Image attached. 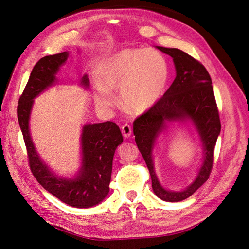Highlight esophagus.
Instances as JSON below:
<instances>
[{
  "mask_svg": "<svg viewBox=\"0 0 249 249\" xmlns=\"http://www.w3.org/2000/svg\"><path fill=\"white\" fill-rule=\"evenodd\" d=\"M122 133H123L124 138H130L131 135H132V127H131V125L126 124H124L122 126Z\"/></svg>",
  "mask_w": 249,
  "mask_h": 249,
  "instance_id": "1",
  "label": "esophagus"
}]
</instances>
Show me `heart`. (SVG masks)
I'll list each match as a JSON object with an SVG mask.
<instances>
[{"label": "heart", "mask_w": 249, "mask_h": 249, "mask_svg": "<svg viewBox=\"0 0 249 249\" xmlns=\"http://www.w3.org/2000/svg\"><path fill=\"white\" fill-rule=\"evenodd\" d=\"M169 79L166 59L155 50H124L104 63L101 71L103 86L97 88L95 102L103 109L116 103L112 90H120L125 107L142 113L161 99Z\"/></svg>", "instance_id": "heart-1"}]
</instances>
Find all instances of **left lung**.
<instances>
[{
    "instance_id": "8db88e82",
    "label": "left lung",
    "mask_w": 249,
    "mask_h": 249,
    "mask_svg": "<svg viewBox=\"0 0 249 249\" xmlns=\"http://www.w3.org/2000/svg\"><path fill=\"white\" fill-rule=\"evenodd\" d=\"M156 48L172 58L176 79L156 105L135 120L133 131L149 170L154 193L164 201L177 202L191 196L209 178L221 124L212 80L205 66L178 49ZM173 123L192 125L203 145V162L197 177L185 190L178 192L160 184L153 164V150L160 135Z\"/></svg>"
}]
</instances>
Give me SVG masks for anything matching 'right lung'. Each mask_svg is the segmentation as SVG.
Here are the masks:
<instances>
[{
    "instance_id": "add662e5",
    "label": "right lung",
    "mask_w": 249,
    "mask_h": 249,
    "mask_svg": "<svg viewBox=\"0 0 249 249\" xmlns=\"http://www.w3.org/2000/svg\"><path fill=\"white\" fill-rule=\"evenodd\" d=\"M70 57V52L41 58L30 74L27 86L19 97L18 117L28 150L33 176L44 189L71 207L91 208L101 203L110 191L112 163L115 150L124 138L115 123L85 124L82 127L81 165L72 177L58 176L37 153L30 132V117L34 100L58 83L57 73ZM79 84L89 88L85 73Z\"/></svg>"
}]
</instances>
